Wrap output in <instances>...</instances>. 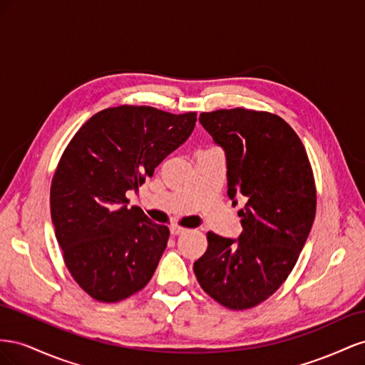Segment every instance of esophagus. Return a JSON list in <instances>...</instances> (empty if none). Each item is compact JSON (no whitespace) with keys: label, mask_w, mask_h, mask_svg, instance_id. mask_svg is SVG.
I'll use <instances>...</instances> for the list:
<instances>
[{"label":"esophagus","mask_w":365,"mask_h":365,"mask_svg":"<svg viewBox=\"0 0 365 365\" xmlns=\"http://www.w3.org/2000/svg\"><path fill=\"white\" fill-rule=\"evenodd\" d=\"M170 231H171L173 235H180V234L186 232V227L179 226V225H171V226H170Z\"/></svg>","instance_id":"34e87169"}]
</instances>
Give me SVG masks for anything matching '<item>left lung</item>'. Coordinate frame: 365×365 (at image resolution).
<instances>
[{"mask_svg":"<svg viewBox=\"0 0 365 365\" xmlns=\"http://www.w3.org/2000/svg\"><path fill=\"white\" fill-rule=\"evenodd\" d=\"M203 128L225 150L227 195L246 197L243 232H207L194 263L205 292L232 310L258 306L284 283L317 212L314 171L298 134L277 114L246 108L202 113Z\"/></svg>","mask_w":365,"mask_h":365,"instance_id":"left-lung-1","label":"left lung"}]
</instances>
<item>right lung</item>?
<instances>
[{"instance_id": "add662e5", "label": "right lung", "mask_w": 365, "mask_h": 365, "mask_svg": "<svg viewBox=\"0 0 365 365\" xmlns=\"http://www.w3.org/2000/svg\"><path fill=\"white\" fill-rule=\"evenodd\" d=\"M197 113L120 106L91 116L62 153L50 212L62 258L79 287L118 303L148 284L168 243L127 192L191 136Z\"/></svg>"}]
</instances>
